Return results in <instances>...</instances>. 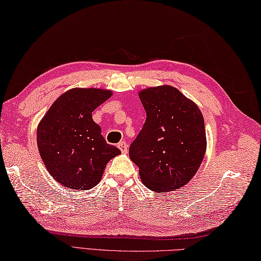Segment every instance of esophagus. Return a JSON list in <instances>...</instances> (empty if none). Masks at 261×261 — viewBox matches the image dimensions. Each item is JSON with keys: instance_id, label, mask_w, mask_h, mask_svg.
Instances as JSON below:
<instances>
[{"instance_id": "1", "label": "esophagus", "mask_w": 261, "mask_h": 261, "mask_svg": "<svg viewBox=\"0 0 261 261\" xmlns=\"http://www.w3.org/2000/svg\"><path fill=\"white\" fill-rule=\"evenodd\" d=\"M118 147H119V149H120L122 153H126L127 151H129V146H127V143H126L125 141H121V142H119Z\"/></svg>"}]
</instances>
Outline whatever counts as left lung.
<instances>
[{
  "label": "left lung",
  "instance_id": "left-lung-1",
  "mask_svg": "<svg viewBox=\"0 0 261 261\" xmlns=\"http://www.w3.org/2000/svg\"><path fill=\"white\" fill-rule=\"evenodd\" d=\"M147 118L129 154L149 190L166 193L186 185L201 166L206 137L202 112L173 86L139 93Z\"/></svg>",
  "mask_w": 261,
  "mask_h": 261
}]
</instances>
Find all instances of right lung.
Returning <instances> with one entry per match:
<instances>
[{
    "instance_id": "obj_1",
    "label": "right lung",
    "mask_w": 261,
    "mask_h": 261,
    "mask_svg": "<svg viewBox=\"0 0 261 261\" xmlns=\"http://www.w3.org/2000/svg\"><path fill=\"white\" fill-rule=\"evenodd\" d=\"M112 92L73 88L60 95L37 130L38 149L50 175L71 190H90L101 180L110 159L121 153L109 145L92 112Z\"/></svg>"
}]
</instances>
